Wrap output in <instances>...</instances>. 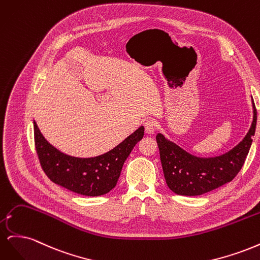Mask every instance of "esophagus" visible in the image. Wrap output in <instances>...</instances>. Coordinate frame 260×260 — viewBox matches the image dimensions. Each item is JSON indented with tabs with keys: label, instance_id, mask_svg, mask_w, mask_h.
Masks as SVG:
<instances>
[{
	"label": "esophagus",
	"instance_id": "1",
	"mask_svg": "<svg viewBox=\"0 0 260 260\" xmlns=\"http://www.w3.org/2000/svg\"><path fill=\"white\" fill-rule=\"evenodd\" d=\"M144 128L146 133H148V135H153L156 130V122L153 119H148L144 122Z\"/></svg>",
	"mask_w": 260,
	"mask_h": 260
}]
</instances>
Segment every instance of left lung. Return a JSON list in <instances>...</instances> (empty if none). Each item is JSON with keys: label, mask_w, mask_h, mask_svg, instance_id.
Masks as SVG:
<instances>
[{"label": "left lung", "mask_w": 260, "mask_h": 260, "mask_svg": "<svg viewBox=\"0 0 260 260\" xmlns=\"http://www.w3.org/2000/svg\"><path fill=\"white\" fill-rule=\"evenodd\" d=\"M253 109V122L245 138L231 151L217 157L201 158L191 155L158 133L156 141L164 176L170 190L179 195L196 196L232 181L240 172L253 142L257 122L254 102Z\"/></svg>", "instance_id": "1"}]
</instances>
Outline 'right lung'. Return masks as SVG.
Listing matches in <instances>:
<instances>
[{"instance_id":"obj_1","label":"right lung","mask_w":260,"mask_h":260,"mask_svg":"<svg viewBox=\"0 0 260 260\" xmlns=\"http://www.w3.org/2000/svg\"><path fill=\"white\" fill-rule=\"evenodd\" d=\"M35 144L41 167L51 181L67 190L85 196H100L116 186L123 162L144 136V127L103 155L78 158L55 148L44 139L34 121Z\"/></svg>"}]
</instances>
